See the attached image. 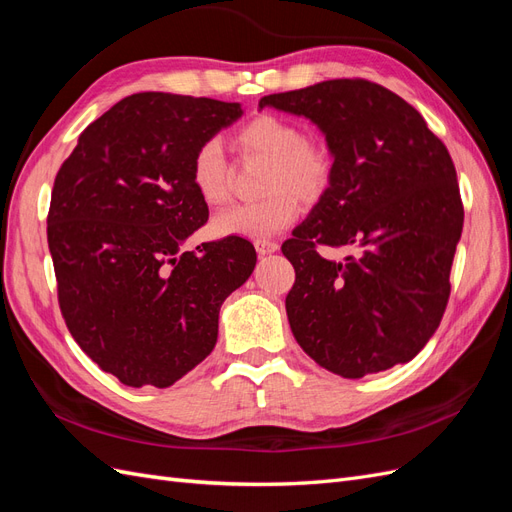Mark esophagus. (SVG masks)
<instances>
[{
    "instance_id": "34e87169",
    "label": "esophagus",
    "mask_w": 512,
    "mask_h": 512,
    "mask_svg": "<svg viewBox=\"0 0 512 512\" xmlns=\"http://www.w3.org/2000/svg\"><path fill=\"white\" fill-rule=\"evenodd\" d=\"M254 245H256V252L260 256H269V254H275L277 250H280V245H277L275 241H269V239H258Z\"/></svg>"
}]
</instances>
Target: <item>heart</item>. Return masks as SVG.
<instances>
[{"label": "heart", "mask_w": 512, "mask_h": 512, "mask_svg": "<svg viewBox=\"0 0 512 512\" xmlns=\"http://www.w3.org/2000/svg\"><path fill=\"white\" fill-rule=\"evenodd\" d=\"M235 145L250 158L269 160L265 175L267 198L228 207L213 218L218 237L269 239L297 218V198L312 203L331 179V158L324 147L307 141L297 123L277 115H258L235 132ZM190 181L205 205H222L228 198L230 166L218 138L200 143L190 160Z\"/></svg>", "instance_id": "heart-1"}]
</instances>
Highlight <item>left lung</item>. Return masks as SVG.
I'll return each mask as SVG.
<instances>
[{"mask_svg":"<svg viewBox=\"0 0 512 512\" xmlns=\"http://www.w3.org/2000/svg\"><path fill=\"white\" fill-rule=\"evenodd\" d=\"M316 123L333 156L329 188L282 245L299 346L342 378L408 363L436 333L463 228L455 164L421 113L382 85L335 79L260 98ZM316 244H356L322 259Z\"/></svg>","mask_w":512,"mask_h":512,"instance_id":"8db88e82","label":"left lung"}]
</instances>
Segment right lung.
<instances>
[{"label":"right lung","instance_id":"obj_1","mask_svg":"<svg viewBox=\"0 0 512 512\" xmlns=\"http://www.w3.org/2000/svg\"><path fill=\"white\" fill-rule=\"evenodd\" d=\"M241 115L239 102L134 94L89 123L55 177L46 235L61 314L126 386L166 389L205 361L222 303L256 267L239 237L183 250L209 218L190 160Z\"/></svg>","mask_w":512,"mask_h":512}]
</instances>
